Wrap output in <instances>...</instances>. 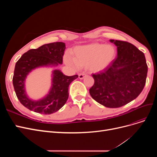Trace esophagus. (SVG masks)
Here are the masks:
<instances>
[{
    "label": "esophagus",
    "instance_id": "obj_1",
    "mask_svg": "<svg viewBox=\"0 0 157 157\" xmlns=\"http://www.w3.org/2000/svg\"><path fill=\"white\" fill-rule=\"evenodd\" d=\"M86 75L84 73H82L79 74V75H78V78H79L80 79H83L85 77H86Z\"/></svg>",
    "mask_w": 157,
    "mask_h": 157
}]
</instances>
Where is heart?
I'll return each instance as SVG.
<instances>
[{
  "label": "heart",
  "instance_id": "b5f03b06",
  "mask_svg": "<svg viewBox=\"0 0 157 157\" xmlns=\"http://www.w3.org/2000/svg\"><path fill=\"white\" fill-rule=\"evenodd\" d=\"M73 52L74 58L69 54L65 56V63L76 69L88 67L94 73L105 69L116 56V50L112 45L99 43L79 46Z\"/></svg>",
  "mask_w": 157,
  "mask_h": 157
}]
</instances>
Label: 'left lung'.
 <instances>
[{
  "label": "left lung",
  "instance_id": "1",
  "mask_svg": "<svg viewBox=\"0 0 157 157\" xmlns=\"http://www.w3.org/2000/svg\"><path fill=\"white\" fill-rule=\"evenodd\" d=\"M117 48V57L103 72L93 74L90 96L101 105L117 108L126 105L143 90L147 75L144 54L126 41L110 40Z\"/></svg>",
  "mask_w": 157,
  "mask_h": 157
}]
</instances>
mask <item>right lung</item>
Listing matches in <instances>:
<instances>
[{
	"label": "right lung",
	"instance_id": "1",
	"mask_svg": "<svg viewBox=\"0 0 157 157\" xmlns=\"http://www.w3.org/2000/svg\"><path fill=\"white\" fill-rule=\"evenodd\" d=\"M65 49L64 42H56L46 44L36 49H31L23 54L15 66L13 85L17 99L29 110L44 115H50L59 111L69 97V86L78 76H66L59 69L52 71V84L48 93L38 100L27 96L25 80L33 70L42 67H56L63 63Z\"/></svg>",
	"mask_w": 157,
	"mask_h": 157
}]
</instances>
